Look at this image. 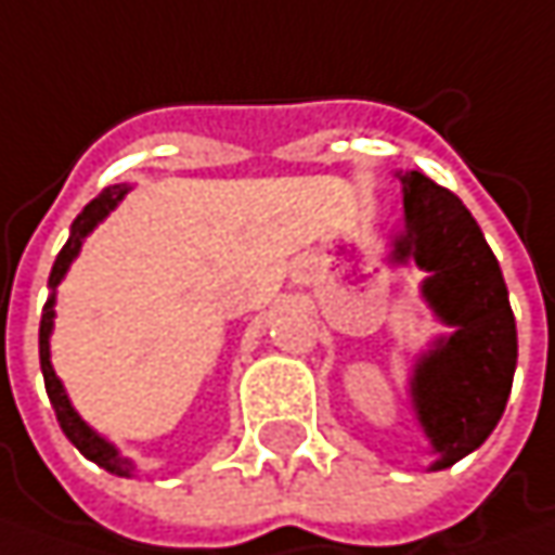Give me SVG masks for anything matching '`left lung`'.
Segmentation results:
<instances>
[{
    "label": "left lung",
    "instance_id": "8db88e82",
    "mask_svg": "<svg viewBox=\"0 0 555 555\" xmlns=\"http://www.w3.org/2000/svg\"><path fill=\"white\" fill-rule=\"evenodd\" d=\"M406 232L395 260L413 257L425 273L422 295L456 332L425 353L413 378L422 428L438 450L431 469L463 460L494 431L516 373V317L494 251L466 205L420 170L400 177Z\"/></svg>",
    "mask_w": 555,
    "mask_h": 555
}]
</instances>
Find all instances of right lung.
Returning <instances> with one entry per match:
<instances>
[{"label": "right lung", "mask_w": 555, "mask_h": 555, "mask_svg": "<svg viewBox=\"0 0 555 555\" xmlns=\"http://www.w3.org/2000/svg\"><path fill=\"white\" fill-rule=\"evenodd\" d=\"M124 195H127V185H108L99 198H92V202L77 214L74 230H70V238H67V245H64L59 257H55V267H52V276H49V285H52V288H55L61 279H64V273H67L70 260H74L77 251H80V245H83L86 235L95 230V223H99V220H105V217H108L111 207L117 205ZM52 320H55V310H52V298H49V304L42 307V320H39V366H42L46 391H49V400H52V406H55V416H59L61 431L67 435V441L77 447L86 460L99 463L102 469L114 472V475H130V472H133V463H130V460H124V456H117V450H114L105 438H99V435H95V431H92V428H89V425L74 413L70 400H67V395H64L59 375H55L52 363H49V335H52Z\"/></svg>", "instance_id": "add662e5"}]
</instances>
